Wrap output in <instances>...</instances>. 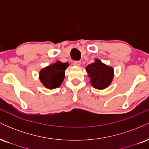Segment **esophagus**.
<instances>
[{
	"instance_id": "1",
	"label": "esophagus",
	"mask_w": 149,
	"mask_h": 149,
	"mask_svg": "<svg viewBox=\"0 0 149 149\" xmlns=\"http://www.w3.org/2000/svg\"><path fill=\"white\" fill-rule=\"evenodd\" d=\"M73 64L75 65V66H80V61H73Z\"/></svg>"
}]
</instances>
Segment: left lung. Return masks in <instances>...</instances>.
Segmentation results:
<instances>
[{
  "mask_svg": "<svg viewBox=\"0 0 149 149\" xmlns=\"http://www.w3.org/2000/svg\"><path fill=\"white\" fill-rule=\"evenodd\" d=\"M92 87L98 90L107 88L111 83L113 78V69L96 59L94 63L86 67Z\"/></svg>",
  "mask_w": 149,
  "mask_h": 149,
  "instance_id": "8db88e82",
  "label": "left lung"
}]
</instances>
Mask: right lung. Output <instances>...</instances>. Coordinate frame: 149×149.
<instances>
[{"label": "right lung", "mask_w": 149, "mask_h": 149, "mask_svg": "<svg viewBox=\"0 0 149 149\" xmlns=\"http://www.w3.org/2000/svg\"><path fill=\"white\" fill-rule=\"evenodd\" d=\"M69 66L68 63L57 62L40 70L39 78L42 85L47 89H55L60 86L65 76V70Z\"/></svg>", "instance_id": "right-lung-1"}]
</instances>
